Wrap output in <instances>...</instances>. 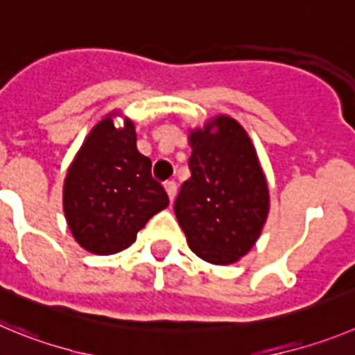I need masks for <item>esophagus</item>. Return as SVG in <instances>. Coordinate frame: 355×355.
<instances>
[{"mask_svg":"<svg viewBox=\"0 0 355 355\" xmlns=\"http://www.w3.org/2000/svg\"><path fill=\"white\" fill-rule=\"evenodd\" d=\"M164 189H166L168 193V198H170V201L175 200V194H177V184H175L173 180H168L164 182Z\"/></svg>","mask_w":355,"mask_h":355,"instance_id":"1","label":"esophagus"}]
</instances>
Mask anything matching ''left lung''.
I'll list each match as a JSON object with an SVG mask.
<instances>
[{
	"label": "left lung",
	"instance_id": "1",
	"mask_svg": "<svg viewBox=\"0 0 355 355\" xmlns=\"http://www.w3.org/2000/svg\"><path fill=\"white\" fill-rule=\"evenodd\" d=\"M191 178L175 200V215L194 254L231 264L254 247L270 211V193L245 129L218 115L189 135Z\"/></svg>",
	"mask_w": 355,
	"mask_h": 355
}]
</instances>
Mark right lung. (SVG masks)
I'll return each instance as SVG.
<instances>
[{
	"label": "right lung",
	"mask_w": 355,
	"mask_h": 355,
	"mask_svg": "<svg viewBox=\"0 0 355 355\" xmlns=\"http://www.w3.org/2000/svg\"><path fill=\"white\" fill-rule=\"evenodd\" d=\"M110 114L92 128L73 159L62 208L73 238L92 254H117L135 243L148 218L170 203L152 178L150 159L137 148L131 121L115 128Z\"/></svg>",
	"instance_id": "right-lung-1"
}]
</instances>
